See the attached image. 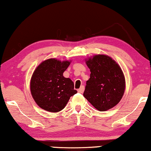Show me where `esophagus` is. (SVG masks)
Listing matches in <instances>:
<instances>
[{
    "mask_svg": "<svg viewBox=\"0 0 151 151\" xmlns=\"http://www.w3.org/2000/svg\"><path fill=\"white\" fill-rule=\"evenodd\" d=\"M77 91L78 93H83V91H84V86H81L77 90Z\"/></svg>",
    "mask_w": 151,
    "mask_h": 151,
    "instance_id": "esophagus-1",
    "label": "esophagus"
}]
</instances>
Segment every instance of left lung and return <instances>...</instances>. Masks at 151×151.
<instances>
[{"instance_id": "obj_1", "label": "left lung", "mask_w": 151, "mask_h": 151, "mask_svg": "<svg viewBox=\"0 0 151 151\" xmlns=\"http://www.w3.org/2000/svg\"><path fill=\"white\" fill-rule=\"evenodd\" d=\"M91 71L83 96L100 111L113 108L123 98L125 89L123 72L114 59L104 54L86 59Z\"/></svg>"}]
</instances>
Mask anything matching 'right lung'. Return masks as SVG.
<instances>
[{
  "mask_svg": "<svg viewBox=\"0 0 151 151\" xmlns=\"http://www.w3.org/2000/svg\"><path fill=\"white\" fill-rule=\"evenodd\" d=\"M71 60L56 58L44 60L33 72L30 83V93L36 104L47 111L56 113L63 109L70 97L77 93L70 78L63 72Z\"/></svg>",
  "mask_w": 151,
  "mask_h": 151,
  "instance_id": "right-lung-1",
  "label": "right lung"
}]
</instances>
